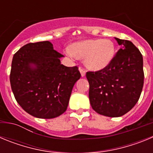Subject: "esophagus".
I'll return each mask as SVG.
<instances>
[{"instance_id": "esophagus-1", "label": "esophagus", "mask_w": 153, "mask_h": 153, "mask_svg": "<svg viewBox=\"0 0 153 153\" xmlns=\"http://www.w3.org/2000/svg\"><path fill=\"white\" fill-rule=\"evenodd\" d=\"M79 70L80 71V74H81V76H84L86 75V70H85L84 69L82 68V67H79Z\"/></svg>"}]
</instances>
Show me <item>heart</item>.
<instances>
[{
    "label": "heart",
    "mask_w": 153,
    "mask_h": 153,
    "mask_svg": "<svg viewBox=\"0 0 153 153\" xmlns=\"http://www.w3.org/2000/svg\"><path fill=\"white\" fill-rule=\"evenodd\" d=\"M66 53L72 58H83L85 66L90 70H100L113 60L115 46L109 40H87L67 47Z\"/></svg>",
    "instance_id": "heart-1"
}]
</instances>
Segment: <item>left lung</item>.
<instances>
[{"instance_id": "left-lung-1", "label": "left lung", "mask_w": 153, "mask_h": 153, "mask_svg": "<svg viewBox=\"0 0 153 153\" xmlns=\"http://www.w3.org/2000/svg\"><path fill=\"white\" fill-rule=\"evenodd\" d=\"M116 40L123 47L111 63L102 70L86 74L92 108L109 117H122L134 107L144 83L143 59L140 50L129 40Z\"/></svg>"}]
</instances>
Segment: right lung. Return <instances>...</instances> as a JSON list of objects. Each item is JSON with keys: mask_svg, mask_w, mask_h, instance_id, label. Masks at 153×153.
Here are the masks:
<instances>
[{"mask_svg": "<svg viewBox=\"0 0 153 153\" xmlns=\"http://www.w3.org/2000/svg\"><path fill=\"white\" fill-rule=\"evenodd\" d=\"M62 56L50 41L29 43L13 55L12 91L19 105L31 116L52 119L67 110L73 87L81 74L76 66L61 64ZM32 63L34 69L30 67Z\"/></svg>", "mask_w": 153, "mask_h": 153, "instance_id": "add662e5", "label": "right lung"}]
</instances>
